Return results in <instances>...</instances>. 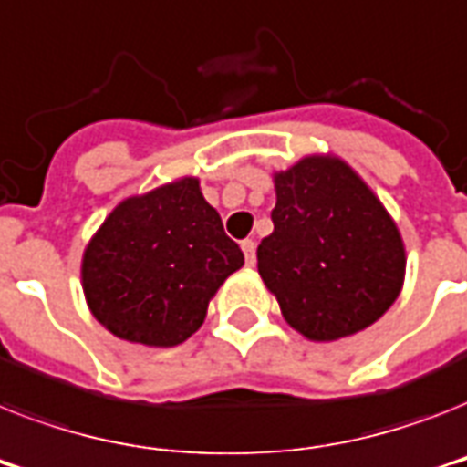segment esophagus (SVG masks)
Listing matches in <instances>:
<instances>
[{
	"label": "esophagus",
	"mask_w": 467,
	"mask_h": 467,
	"mask_svg": "<svg viewBox=\"0 0 467 467\" xmlns=\"http://www.w3.org/2000/svg\"><path fill=\"white\" fill-rule=\"evenodd\" d=\"M242 252H244L246 264H249V266H254V261H256V244H254V240L242 242Z\"/></svg>",
	"instance_id": "esophagus-1"
}]
</instances>
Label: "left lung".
<instances>
[{
	"mask_svg": "<svg viewBox=\"0 0 467 467\" xmlns=\"http://www.w3.org/2000/svg\"><path fill=\"white\" fill-rule=\"evenodd\" d=\"M273 233L256 249L280 312L309 340H338L396 302L405 249L381 201L343 161L312 155L275 174Z\"/></svg>",
	"mask_w": 467,
	"mask_h": 467,
	"instance_id": "left-lung-1",
	"label": "left lung"
}]
</instances>
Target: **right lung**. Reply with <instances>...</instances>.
<instances>
[{
  "label": "right lung",
  "instance_id": "obj_1",
  "mask_svg": "<svg viewBox=\"0 0 467 467\" xmlns=\"http://www.w3.org/2000/svg\"><path fill=\"white\" fill-rule=\"evenodd\" d=\"M242 264L199 180L184 177L108 215L83 254V293L115 336L172 348L199 331L208 299Z\"/></svg>",
  "mask_w": 467,
  "mask_h": 467
}]
</instances>
